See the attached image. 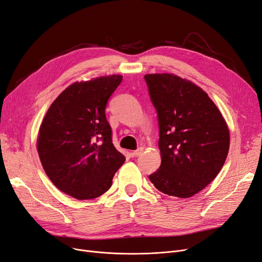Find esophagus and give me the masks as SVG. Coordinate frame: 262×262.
I'll return each instance as SVG.
<instances>
[{"instance_id": "1", "label": "esophagus", "mask_w": 262, "mask_h": 262, "mask_svg": "<svg viewBox=\"0 0 262 262\" xmlns=\"http://www.w3.org/2000/svg\"><path fill=\"white\" fill-rule=\"evenodd\" d=\"M142 152H143V147H140V148H138V149L133 150V151L131 152V155H132L133 157H138V156H140Z\"/></svg>"}]
</instances>
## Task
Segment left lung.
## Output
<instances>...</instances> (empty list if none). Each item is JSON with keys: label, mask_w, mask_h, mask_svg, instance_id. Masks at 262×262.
<instances>
[{"label": "left lung", "mask_w": 262, "mask_h": 262, "mask_svg": "<svg viewBox=\"0 0 262 262\" xmlns=\"http://www.w3.org/2000/svg\"><path fill=\"white\" fill-rule=\"evenodd\" d=\"M159 124L161 164L149 180L159 191L189 198L221 172L229 151L228 125L200 87L174 74H147Z\"/></svg>", "instance_id": "8db88e82"}]
</instances>
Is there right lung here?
I'll return each mask as SVG.
<instances>
[{
  "mask_svg": "<svg viewBox=\"0 0 262 262\" xmlns=\"http://www.w3.org/2000/svg\"><path fill=\"white\" fill-rule=\"evenodd\" d=\"M121 75L74 82L51 104L40 124L37 151L47 176L59 190L78 200L106 192L124 156L112 143L105 116Z\"/></svg>",
  "mask_w": 262,
  "mask_h": 262,
  "instance_id": "add662e5",
  "label": "right lung"
}]
</instances>
